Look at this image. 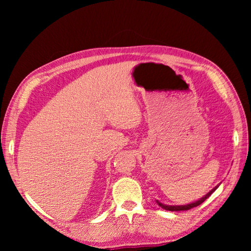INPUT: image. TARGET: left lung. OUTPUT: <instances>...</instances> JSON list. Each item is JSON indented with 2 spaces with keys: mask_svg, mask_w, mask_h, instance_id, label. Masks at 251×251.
I'll return each instance as SVG.
<instances>
[{
  "mask_svg": "<svg viewBox=\"0 0 251 251\" xmlns=\"http://www.w3.org/2000/svg\"><path fill=\"white\" fill-rule=\"evenodd\" d=\"M222 184V182H219V184L217 186H215L214 188H212L209 193H207L205 196H202L201 198H199L198 201H193V202H189V203H186V205H166V203L164 202H160L159 201H157L156 199V202L158 203V206L163 208V209L165 210H169V211H179V210H188V209H192V208L194 207H197L201 205V203H202L203 201H206V199L210 196V195L215 192L216 189L218 188L219 185Z\"/></svg>",
  "mask_w": 251,
  "mask_h": 251,
  "instance_id": "8db88e82",
  "label": "left lung"
}]
</instances>
